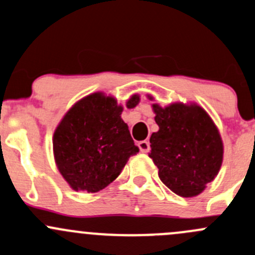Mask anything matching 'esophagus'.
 I'll return each mask as SVG.
<instances>
[{"label":"esophagus","mask_w":255,"mask_h":255,"mask_svg":"<svg viewBox=\"0 0 255 255\" xmlns=\"http://www.w3.org/2000/svg\"><path fill=\"white\" fill-rule=\"evenodd\" d=\"M138 147H139V150H141L142 153H148L150 149V143L148 141H139Z\"/></svg>","instance_id":"34e87169"}]
</instances>
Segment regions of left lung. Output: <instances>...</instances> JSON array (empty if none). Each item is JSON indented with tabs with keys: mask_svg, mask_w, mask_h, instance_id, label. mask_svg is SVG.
Returning a JSON list of instances; mask_svg holds the SVG:
<instances>
[{
	"mask_svg": "<svg viewBox=\"0 0 255 255\" xmlns=\"http://www.w3.org/2000/svg\"><path fill=\"white\" fill-rule=\"evenodd\" d=\"M158 132L150 136V153L161 182L181 197L197 196L213 181L223 163L218 128L198 106L153 105Z\"/></svg>",
	"mask_w": 255,
	"mask_h": 255,
	"instance_id": "left-lung-1",
	"label": "left lung"
}]
</instances>
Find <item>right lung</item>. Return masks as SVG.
<instances>
[{"label":"right lung","instance_id":"1","mask_svg":"<svg viewBox=\"0 0 255 255\" xmlns=\"http://www.w3.org/2000/svg\"><path fill=\"white\" fill-rule=\"evenodd\" d=\"M138 100L132 96L128 108H133ZM122 112L114 98L90 95L65 114L54 131L57 166L75 191L92 193L107 187L139 150L120 118Z\"/></svg>","mask_w":255,"mask_h":255}]
</instances>
